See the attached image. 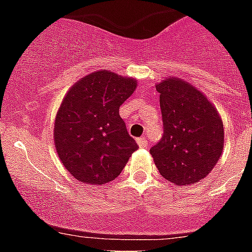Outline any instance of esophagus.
<instances>
[{"instance_id": "esophagus-1", "label": "esophagus", "mask_w": 252, "mask_h": 252, "mask_svg": "<svg viewBox=\"0 0 252 252\" xmlns=\"http://www.w3.org/2000/svg\"><path fill=\"white\" fill-rule=\"evenodd\" d=\"M137 143H138V146L141 149H143V147H146V146L149 145V142H147V139H146L145 137H141V138L137 139Z\"/></svg>"}]
</instances>
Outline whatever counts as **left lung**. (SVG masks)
<instances>
[{
	"label": "left lung",
	"instance_id": "obj_1",
	"mask_svg": "<svg viewBox=\"0 0 252 252\" xmlns=\"http://www.w3.org/2000/svg\"><path fill=\"white\" fill-rule=\"evenodd\" d=\"M164 134L150 149L160 174L178 186H191L214 168L224 147L220 116L204 94L182 79L156 86Z\"/></svg>",
	"mask_w": 252,
	"mask_h": 252
}]
</instances>
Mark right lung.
<instances>
[{"label":"right lung","mask_w":252,"mask_h":252,"mask_svg":"<svg viewBox=\"0 0 252 252\" xmlns=\"http://www.w3.org/2000/svg\"><path fill=\"white\" fill-rule=\"evenodd\" d=\"M133 78L92 73L70 88L56 115V151L67 172L88 185L115 179L138 149L119 107L134 92Z\"/></svg>","instance_id":"add662e5"}]
</instances>
